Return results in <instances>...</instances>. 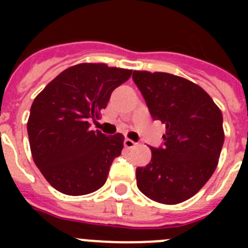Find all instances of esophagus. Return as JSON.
Wrapping results in <instances>:
<instances>
[{"mask_svg": "<svg viewBox=\"0 0 248 248\" xmlns=\"http://www.w3.org/2000/svg\"><path fill=\"white\" fill-rule=\"evenodd\" d=\"M135 145H137V143H135V141H133L131 139H128V138H126V139L124 140V146H125L126 149H133V148H135Z\"/></svg>", "mask_w": 248, "mask_h": 248, "instance_id": "esophagus-1", "label": "esophagus"}]
</instances>
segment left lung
<instances>
[{"instance_id":"obj_1","label":"left lung","mask_w":248,"mask_h":248,"mask_svg":"<svg viewBox=\"0 0 248 248\" xmlns=\"http://www.w3.org/2000/svg\"><path fill=\"white\" fill-rule=\"evenodd\" d=\"M133 79L153 119L166 126L163 148H150V163L137 169L138 187L156 202H184L217 168L225 140L222 113L200 85L183 77L134 71Z\"/></svg>"}]
</instances>
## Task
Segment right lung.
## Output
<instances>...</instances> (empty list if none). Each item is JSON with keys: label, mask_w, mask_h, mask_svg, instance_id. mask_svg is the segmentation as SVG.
Here are the masks:
<instances>
[{"label": "right lung", "mask_w": 248, "mask_h": 248, "mask_svg": "<svg viewBox=\"0 0 248 248\" xmlns=\"http://www.w3.org/2000/svg\"><path fill=\"white\" fill-rule=\"evenodd\" d=\"M131 72L105 63H79L59 73L34 98L27 122L31 153L59 192L87 195L107 181L113 160L124 148V135L91 130L89 120L99 117L111 92Z\"/></svg>", "instance_id": "right-lung-1"}]
</instances>
